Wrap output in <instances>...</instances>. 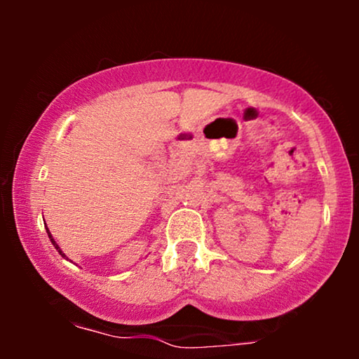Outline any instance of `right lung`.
I'll use <instances>...</instances> for the list:
<instances>
[{"label":"right lung","instance_id":"obj_1","mask_svg":"<svg viewBox=\"0 0 359 359\" xmlns=\"http://www.w3.org/2000/svg\"><path fill=\"white\" fill-rule=\"evenodd\" d=\"M46 230H47V233H48V238H50V242H52V245H53V247H55V250H57V252H58V253H60L63 258H67V255L62 252V248H60V247H58V245H57V242H55V240H53V237H52V233H50V230H48V229H46Z\"/></svg>","mask_w":359,"mask_h":359}]
</instances>
